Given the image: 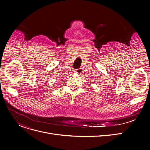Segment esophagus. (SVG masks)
Returning a JSON list of instances; mask_svg holds the SVG:
<instances>
[{"label":"esophagus","mask_w":150,"mask_h":150,"mask_svg":"<svg viewBox=\"0 0 150 150\" xmlns=\"http://www.w3.org/2000/svg\"><path fill=\"white\" fill-rule=\"evenodd\" d=\"M75 73H76V74H79V75H81V73H82V72H83V70H82V69H76L75 70Z\"/></svg>","instance_id":"1"}]
</instances>
